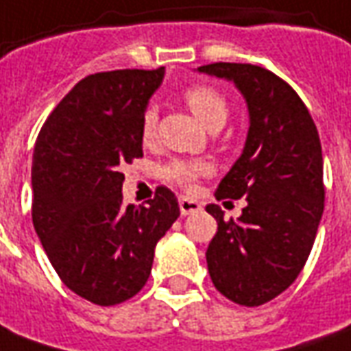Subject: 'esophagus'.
Here are the masks:
<instances>
[{"mask_svg": "<svg viewBox=\"0 0 351 351\" xmlns=\"http://www.w3.org/2000/svg\"><path fill=\"white\" fill-rule=\"evenodd\" d=\"M200 202L195 199H189V197H181L180 199V210L181 216H189V214H195L200 210Z\"/></svg>", "mask_w": 351, "mask_h": 351, "instance_id": "obj_1", "label": "esophagus"}]
</instances>
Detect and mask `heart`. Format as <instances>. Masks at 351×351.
Masks as SVG:
<instances>
[{"label":"heart","mask_w":351,"mask_h":351,"mask_svg":"<svg viewBox=\"0 0 351 351\" xmlns=\"http://www.w3.org/2000/svg\"><path fill=\"white\" fill-rule=\"evenodd\" d=\"M185 101L193 110V114L199 118L206 128H212L216 124H226L229 106H227L226 97L210 86H191L185 91ZM156 130V110L149 106L145 108L143 118H141V137L145 141L152 139ZM210 173V166L202 160H176L168 162L162 168V178L170 181L173 185H180L183 189L193 187L199 178Z\"/></svg>","instance_id":"1"}]
</instances>
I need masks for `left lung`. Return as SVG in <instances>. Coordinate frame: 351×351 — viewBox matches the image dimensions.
Here are the masks:
<instances>
[{"label":"left lung","mask_w":351,"mask_h":351,"mask_svg":"<svg viewBox=\"0 0 351 351\" xmlns=\"http://www.w3.org/2000/svg\"><path fill=\"white\" fill-rule=\"evenodd\" d=\"M199 72L233 82L248 106L245 149L217 185L216 199H246L239 219L217 204L206 262L217 291L256 308L287 291L308 262L325 208L323 154L313 118L298 93L269 70L214 62Z\"/></svg>","instance_id":"8db88e82"}]
</instances>
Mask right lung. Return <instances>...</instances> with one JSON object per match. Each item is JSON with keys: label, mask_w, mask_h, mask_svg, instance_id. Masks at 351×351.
<instances>
[{"label": "right lung", "mask_w": 351, "mask_h": 351, "mask_svg": "<svg viewBox=\"0 0 351 351\" xmlns=\"http://www.w3.org/2000/svg\"><path fill=\"white\" fill-rule=\"evenodd\" d=\"M162 78L164 66L89 74L34 147V229L60 281L97 306L143 289L154 246L180 217L168 187H156L147 206L122 202L120 170L143 156L141 118Z\"/></svg>", "instance_id": "right-lung-1"}]
</instances>
